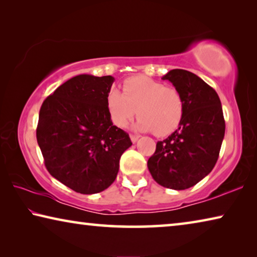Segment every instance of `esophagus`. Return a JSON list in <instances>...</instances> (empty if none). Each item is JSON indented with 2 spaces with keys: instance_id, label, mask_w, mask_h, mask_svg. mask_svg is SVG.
Masks as SVG:
<instances>
[{
  "instance_id": "1",
  "label": "esophagus",
  "mask_w": 257,
  "mask_h": 257,
  "mask_svg": "<svg viewBox=\"0 0 257 257\" xmlns=\"http://www.w3.org/2000/svg\"><path fill=\"white\" fill-rule=\"evenodd\" d=\"M138 138H139V135H134V134L130 135V139H132L133 143H136L138 141Z\"/></svg>"
}]
</instances>
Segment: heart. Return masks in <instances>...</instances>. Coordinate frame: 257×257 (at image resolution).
Segmentation results:
<instances>
[{
    "mask_svg": "<svg viewBox=\"0 0 257 257\" xmlns=\"http://www.w3.org/2000/svg\"><path fill=\"white\" fill-rule=\"evenodd\" d=\"M111 119L123 128L135 115L141 116L136 128L153 132L160 137L168 136L179 127L184 116L185 101L180 90L145 76L125 79L122 93L112 89L106 96Z\"/></svg>",
    "mask_w": 257,
    "mask_h": 257,
    "instance_id": "heart-1",
    "label": "heart"
}]
</instances>
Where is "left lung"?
I'll list each match as a JSON object with an SVG mask.
<instances>
[{"mask_svg": "<svg viewBox=\"0 0 257 257\" xmlns=\"http://www.w3.org/2000/svg\"><path fill=\"white\" fill-rule=\"evenodd\" d=\"M162 79L180 90L185 111L176 132L158 142L147 167L159 185L184 190L214 168L224 137L223 111L215 90L195 73L173 69Z\"/></svg>", "mask_w": 257, "mask_h": 257, "instance_id": "8db88e82", "label": "left lung"}]
</instances>
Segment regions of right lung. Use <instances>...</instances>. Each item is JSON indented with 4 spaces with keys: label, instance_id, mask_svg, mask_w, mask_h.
<instances>
[{
    "label": "right lung",
    "instance_id": "1",
    "mask_svg": "<svg viewBox=\"0 0 257 257\" xmlns=\"http://www.w3.org/2000/svg\"><path fill=\"white\" fill-rule=\"evenodd\" d=\"M112 76L79 75L59 86L42 104L36 137L47 171L77 193L112 185L129 135L113 124L106 96Z\"/></svg>",
    "mask_w": 257,
    "mask_h": 257
}]
</instances>
